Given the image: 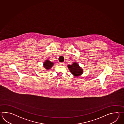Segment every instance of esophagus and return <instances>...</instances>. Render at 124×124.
Here are the masks:
<instances>
[{
    "label": "esophagus",
    "instance_id": "34e87169",
    "mask_svg": "<svg viewBox=\"0 0 124 124\" xmlns=\"http://www.w3.org/2000/svg\"><path fill=\"white\" fill-rule=\"evenodd\" d=\"M59 65H61V66H63V65H64V62H59Z\"/></svg>",
    "mask_w": 124,
    "mask_h": 124
}]
</instances>
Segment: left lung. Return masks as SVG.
<instances>
[{
	"label": "left lung",
	"instance_id": "8db88e82",
	"mask_svg": "<svg viewBox=\"0 0 124 124\" xmlns=\"http://www.w3.org/2000/svg\"><path fill=\"white\" fill-rule=\"evenodd\" d=\"M68 68L71 74L74 76H78L83 73V70L76 62H74L71 65H68Z\"/></svg>",
	"mask_w": 124,
	"mask_h": 124
}]
</instances>
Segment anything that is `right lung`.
Segmentation results:
<instances>
[{"mask_svg": "<svg viewBox=\"0 0 124 124\" xmlns=\"http://www.w3.org/2000/svg\"><path fill=\"white\" fill-rule=\"evenodd\" d=\"M53 66H54V63L53 62H51L49 60H46V61L43 63V67L47 70H50Z\"/></svg>", "mask_w": 124, "mask_h": 124, "instance_id": "obj_1", "label": "right lung"}]
</instances>
